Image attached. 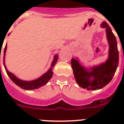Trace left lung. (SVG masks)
Wrapping results in <instances>:
<instances>
[{"label":"left lung","mask_w":124,"mask_h":124,"mask_svg":"<svg viewBox=\"0 0 124 124\" xmlns=\"http://www.w3.org/2000/svg\"><path fill=\"white\" fill-rule=\"evenodd\" d=\"M101 27L105 29L109 46L107 61L87 68L82 65L77 58L71 60L75 81L80 87L88 90L101 89L108 84L112 79L119 64V51L116 36L106 22H102Z\"/></svg>","instance_id":"1"}]
</instances>
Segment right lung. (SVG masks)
<instances>
[{"label":"right lung","mask_w":124,"mask_h":124,"mask_svg":"<svg viewBox=\"0 0 124 124\" xmlns=\"http://www.w3.org/2000/svg\"><path fill=\"white\" fill-rule=\"evenodd\" d=\"M8 35H9V34H8ZM6 50H7V44L5 45V49H4V67H5L6 72H7V75H8V76L9 77V78L14 82V83H15L17 85L20 87V88H22V89H24V90H29L38 89V88L42 86L47 84V82L50 80V79L52 78V75H53L52 69H53V67H54L56 62H57L58 60V55L57 54L55 55L53 61H52V62L51 63V67H50V68L48 70L47 72H46L45 74H43L42 76H40V77H39V78H37V79L31 80V81H26V80H21L20 78H17L14 74L10 72L7 69V67L5 66V53H6Z\"/></svg>","instance_id":"right-lung-1"}]
</instances>
